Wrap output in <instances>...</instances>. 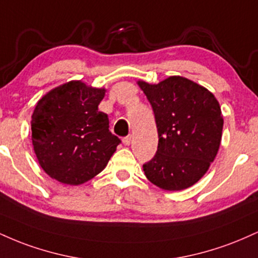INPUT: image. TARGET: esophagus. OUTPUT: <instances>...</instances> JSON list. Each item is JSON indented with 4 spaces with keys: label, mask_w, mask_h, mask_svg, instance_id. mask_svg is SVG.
<instances>
[{
    "label": "esophagus",
    "mask_w": 258,
    "mask_h": 258,
    "mask_svg": "<svg viewBox=\"0 0 258 258\" xmlns=\"http://www.w3.org/2000/svg\"><path fill=\"white\" fill-rule=\"evenodd\" d=\"M122 142H123V144H125V146H130V144H131V142H132V136H126V137H123Z\"/></svg>",
    "instance_id": "esophagus-1"
}]
</instances>
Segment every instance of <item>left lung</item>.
Returning <instances> with one entry per match:
<instances>
[{
	"label": "left lung",
	"instance_id": "8db88e82",
	"mask_svg": "<svg viewBox=\"0 0 258 258\" xmlns=\"http://www.w3.org/2000/svg\"><path fill=\"white\" fill-rule=\"evenodd\" d=\"M152 105L158 128V150L143 164L150 182L165 190L197 183L217 155L223 117L214 94L182 76L158 85L139 81Z\"/></svg>",
	"mask_w": 258,
	"mask_h": 258
}]
</instances>
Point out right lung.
<instances>
[{
	"label": "right lung",
	"mask_w": 258,
	"mask_h": 258,
	"mask_svg": "<svg viewBox=\"0 0 258 258\" xmlns=\"http://www.w3.org/2000/svg\"><path fill=\"white\" fill-rule=\"evenodd\" d=\"M104 88L72 81L38 100L31 120L32 144L44 172L64 184L78 185L104 170L121 143L98 110Z\"/></svg>",
	"instance_id": "1"
}]
</instances>
